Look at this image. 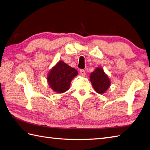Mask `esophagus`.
I'll return each instance as SVG.
<instances>
[{
  "mask_svg": "<svg viewBox=\"0 0 150 150\" xmlns=\"http://www.w3.org/2000/svg\"><path fill=\"white\" fill-rule=\"evenodd\" d=\"M80 73H81V74L82 76H85L86 75V71H85L84 69H81L80 70Z\"/></svg>",
  "mask_w": 150,
  "mask_h": 150,
  "instance_id": "esophagus-1",
  "label": "esophagus"
}]
</instances>
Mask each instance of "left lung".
I'll list each match as a JSON object with an SVG mask.
<instances>
[{"instance_id":"1","label":"left lung","mask_w":150,"mask_h":150,"mask_svg":"<svg viewBox=\"0 0 150 150\" xmlns=\"http://www.w3.org/2000/svg\"><path fill=\"white\" fill-rule=\"evenodd\" d=\"M90 79L95 91L99 94L104 93L110 86V78L100 67L91 73Z\"/></svg>"}]
</instances>
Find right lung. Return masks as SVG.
<instances>
[{"label": "right lung", "instance_id": "obj_1", "mask_svg": "<svg viewBox=\"0 0 150 150\" xmlns=\"http://www.w3.org/2000/svg\"><path fill=\"white\" fill-rule=\"evenodd\" d=\"M78 75V71L62 60H60L50 70L47 81L51 88L58 93L68 91L72 79Z\"/></svg>", "mask_w": 150, "mask_h": 150}]
</instances>
